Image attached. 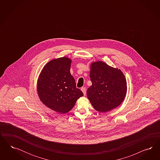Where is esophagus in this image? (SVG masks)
I'll return each mask as SVG.
<instances>
[{
  "instance_id": "obj_1",
  "label": "esophagus",
  "mask_w": 160,
  "mask_h": 160,
  "mask_svg": "<svg viewBox=\"0 0 160 160\" xmlns=\"http://www.w3.org/2000/svg\"><path fill=\"white\" fill-rule=\"evenodd\" d=\"M81 90H82V92H83V94L85 96V95H86V87H82Z\"/></svg>"
}]
</instances>
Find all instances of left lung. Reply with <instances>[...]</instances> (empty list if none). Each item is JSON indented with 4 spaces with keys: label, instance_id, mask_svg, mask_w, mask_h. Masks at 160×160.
<instances>
[{
    "label": "left lung",
    "instance_id": "left-lung-1",
    "mask_svg": "<svg viewBox=\"0 0 160 160\" xmlns=\"http://www.w3.org/2000/svg\"><path fill=\"white\" fill-rule=\"evenodd\" d=\"M90 78L92 85L87 89V98L97 112H109L124 101L127 86L120 69L102 61L94 62L90 65Z\"/></svg>",
    "mask_w": 160,
    "mask_h": 160
}]
</instances>
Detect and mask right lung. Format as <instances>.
<instances>
[{
    "mask_svg": "<svg viewBox=\"0 0 160 160\" xmlns=\"http://www.w3.org/2000/svg\"><path fill=\"white\" fill-rule=\"evenodd\" d=\"M72 60L67 57L54 58L42 70L37 82V92L46 106L58 113L70 112L82 92L76 88L70 69Z\"/></svg>",
    "mask_w": 160,
    "mask_h": 160,
    "instance_id": "add662e5",
    "label": "right lung"
}]
</instances>
